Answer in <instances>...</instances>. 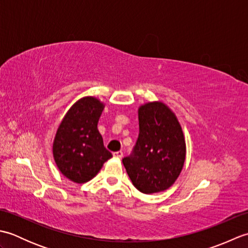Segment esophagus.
Masks as SVG:
<instances>
[{"instance_id": "obj_1", "label": "esophagus", "mask_w": 248, "mask_h": 248, "mask_svg": "<svg viewBox=\"0 0 248 248\" xmlns=\"http://www.w3.org/2000/svg\"><path fill=\"white\" fill-rule=\"evenodd\" d=\"M123 155H124V152L123 151H116V152H114V154H113V156L114 157H117V159H121V157H123Z\"/></svg>"}]
</instances>
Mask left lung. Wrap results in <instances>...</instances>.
<instances>
[{"label": "left lung", "mask_w": 248, "mask_h": 248, "mask_svg": "<svg viewBox=\"0 0 248 248\" xmlns=\"http://www.w3.org/2000/svg\"><path fill=\"white\" fill-rule=\"evenodd\" d=\"M140 134L132 154L123 159L133 186L144 194L170 187L186 161L181 125L168 107L149 102L139 108Z\"/></svg>", "instance_id": "8db88e82"}]
</instances>
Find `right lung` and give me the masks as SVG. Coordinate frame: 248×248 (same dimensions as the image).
Masks as SVG:
<instances>
[{
  "mask_svg": "<svg viewBox=\"0 0 248 248\" xmlns=\"http://www.w3.org/2000/svg\"><path fill=\"white\" fill-rule=\"evenodd\" d=\"M104 105L84 97L72 105L60 124L53 143V156L61 172L76 183H85L112 157L97 124Z\"/></svg>",
  "mask_w": 248,
  "mask_h": 248,
  "instance_id": "add662e5",
  "label": "right lung"
}]
</instances>
